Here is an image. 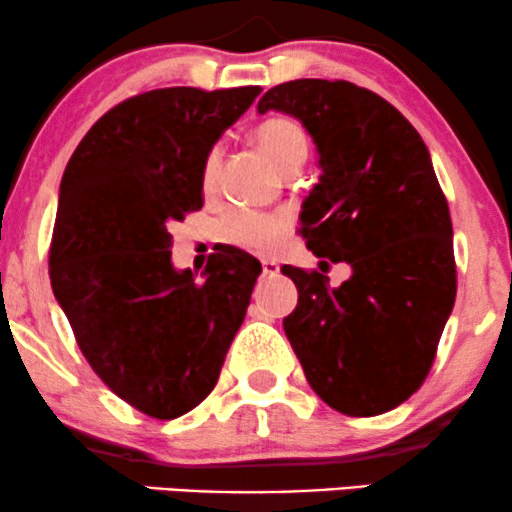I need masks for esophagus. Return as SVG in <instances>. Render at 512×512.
Returning a JSON list of instances; mask_svg holds the SVG:
<instances>
[{
    "label": "esophagus",
    "mask_w": 512,
    "mask_h": 512,
    "mask_svg": "<svg viewBox=\"0 0 512 512\" xmlns=\"http://www.w3.org/2000/svg\"><path fill=\"white\" fill-rule=\"evenodd\" d=\"M262 274L264 276L279 274V264H276L274 260H262Z\"/></svg>",
    "instance_id": "1"
}]
</instances>
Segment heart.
<instances>
[{"instance_id": "heart-1", "label": "heart", "mask_w": 512, "mask_h": 512, "mask_svg": "<svg viewBox=\"0 0 512 512\" xmlns=\"http://www.w3.org/2000/svg\"><path fill=\"white\" fill-rule=\"evenodd\" d=\"M252 142L257 149L267 156L281 173H293L303 166L308 158V134L298 125L296 120L284 115L269 117V120L260 122L252 132ZM219 149H211L202 166V187L211 190L216 182V170H219ZM286 219L281 214H267V211L255 209H233L226 219L221 221L219 236L223 243L236 245L248 252H272L279 245L281 236H284Z\"/></svg>"}]
</instances>
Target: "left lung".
Wrapping results in <instances>:
<instances>
[{"instance_id": "8db88e82", "label": "left lung", "mask_w": 512, "mask_h": 512, "mask_svg": "<svg viewBox=\"0 0 512 512\" xmlns=\"http://www.w3.org/2000/svg\"><path fill=\"white\" fill-rule=\"evenodd\" d=\"M257 110L298 117L313 137L322 175L301 236L317 257L351 267L337 289L320 272L281 267L298 289L286 337L322 402L385 414L426 380L457 293L450 209L424 139L351 81H286Z\"/></svg>"}]
</instances>
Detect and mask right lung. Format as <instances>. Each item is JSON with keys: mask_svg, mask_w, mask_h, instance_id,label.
Returning <instances> with one entry per match:
<instances>
[{"mask_svg": "<svg viewBox=\"0 0 512 512\" xmlns=\"http://www.w3.org/2000/svg\"><path fill=\"white\" fill-rule=\"evenodd\" d=\"M260 86L156 88L108 110L62 175L50 284L81 354L117 397L178 419L214 390L262 264L223 245L204 281L170 262L202 209L204 158Z\"/></svg>", "mask_w": 512, "mask_h": 512, "instance_id": "right-lung-1", "label": "right lung"}]
</instances>
